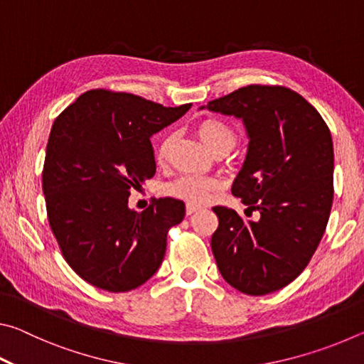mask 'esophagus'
<instances>
[{"instance_id":"34e87169","label":"esophagus","mask_w":364,"mask_h":364,"mask_svg":"<svg viewBox=\"0 0 364 364\" xmlns=\"http://www.w3.org/2000/svg\"><path fill=\"white\" fill-rule=\"evenodd\" d=\"M197 210H199V207L194 205V204H188V205H186V215H193V213H196Z\"/></svg>"}]
</instances>
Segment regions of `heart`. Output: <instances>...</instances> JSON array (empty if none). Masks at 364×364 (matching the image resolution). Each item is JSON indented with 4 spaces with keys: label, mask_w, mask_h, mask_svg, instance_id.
Masks as SVG:
<instances>
[{
    "label": "heart",
    "mask_w": 364,
    "mask_h": 364,
    "mask_svg": "<svg viewBox=\"0 0 364 364\" xmlns=\"http://www.w3.org/2000/svg\"><path fill=\"white\" fill-rule=\"evenodd\" d=\"M199 134L204 139V143L208 146V149L212 152L226 147V149H232L236 144V133L228 123L217 120V119H207L199 123ZM173 136L168 134L162 139V143L159 144L157 156L159 159H164L168 154V149L171 146ZM218 188V181L213 178L205 176H197V175H183L178 180L168 183L165 186V193L176 199L186 200L189 204H204L215 189Z\"/></svg>",
    "instance_id": "1"
}]
</instances>
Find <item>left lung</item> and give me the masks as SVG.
Segmentation results:
<instances>
[{"instance_id":"8db88e82","label":"left lung","mask_w":364,"mask_h":364,"mask_svg":"<svg viewBox=\"0 0 364 364\" xmlns=\"http://www.w3.org/2000/svg\"><path fill=\"white\" fill-rule=\"evenodd\" d=\"M208 109L242 120L249 144L232 194L257 220L213 207L212 252L228 284L264 295L297 278L321 241L334 197V146L310 102L284 86L249 85Z\"/></svg>"}]
</instances>
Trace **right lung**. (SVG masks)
<instances>
[{
    "label": "right lung",
    "mask_w": 364,
    "mask_h": 364,
    "mask_svg": "<svg viewBox=\"0 0 364 364\" xmlns=\"http://www.w3.org/2000/svg\"><path fill=\"white\" fill-rule=\"evenodd\" d=\"M189 109L91 90L54 120L43 167L49 226L67 263L95 287L133 291L162 264L184 202L162 197L136 212L128 197L156 173L152 134Z\"/></svg>",
    "instance_id": "1"
}]
</instances>
